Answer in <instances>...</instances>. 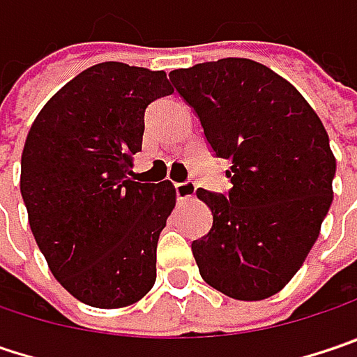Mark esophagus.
<instances>
[{"mask_svg":"<svg viewBox=\"0 0 357 357\" xmlns=\"http://www.w3.org/2000/svg\"><path fill=\"white\" fill-rule=\"evenodd\" d=\"M174 191H176V199L178 201H187V199H192L195 197V191H197V185L187 181V183H176L174 185Z\"/></svg>","mask_w":357,"mask_h":357,"instance_id":"34e87169","label":"esophagus"}]
</instances>
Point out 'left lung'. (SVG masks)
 <instances>
[{
	"label": "left lung",
	"instance_id": "8db88e82",
	"mask_svg": "<svg viewBox=\"0 0 357 357\" xmlns=\"http://www.w3.org/2000/svg\"><path fill=\"white\" fill-rule=\"evenodd\" d=\"M217 158L229 197L199 189L211 231L192 242L203 280L238 301L280 293L303 266L333 201L335 156L307 99L264 64L221 59L170 70Z\"/></svg>",
	"mask_w": 357,
	"mask_h": 357
}]
</instances>
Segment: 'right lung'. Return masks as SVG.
Wrapping results in <instances>:
<instances>
[{
  "label": "right lung",
  "mask_w": 357,
  "mask_h": 357,
  "mask_svg": "<svg viewBox=\"0 0 357 357\" xmlns=\"http://www.w3.org/2000/svg\"><path fill=\"white\" fill-rule=\"evenodd\" d=\"M172 93L165 70L99 63L56 91L22 152L20 191L50 272L97 309L138 303L156 282V245L176 205L170 181L132 174L144 109Z\"/></svg>",
  "instance_id": "add662e5"
}]
</instances>
